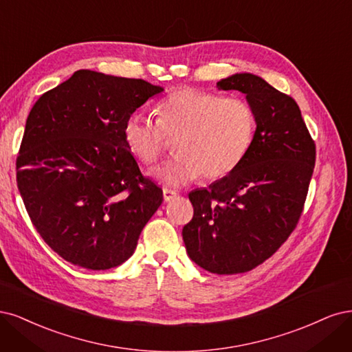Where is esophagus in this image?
I'll list each match as a JSON object with an SVG mask.
<instances>
[{"mask_svg": "<svg viewBox=\"0 0 352 352\" xmlns=\"http://www.w3.org/2000/svg\"><path fill=\"white\" fill-rule=\"evenodd\" d=\"M177 197V192L173 191V190H168V188H164V200L165 201H171Z\"/></svg>", "mask_w": 352, "mask_h": 352, "instance_id": "1", "label": "esophagus"}]
</instances>
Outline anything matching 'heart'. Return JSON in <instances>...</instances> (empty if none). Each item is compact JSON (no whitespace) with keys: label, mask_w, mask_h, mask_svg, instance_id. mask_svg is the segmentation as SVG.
<instances>
[{"label":"heart","mask_w":352,"mask_h":352,"mask_svg":"<svg viewBox=\"0 0 352 352\" xmlns=\"http://www.w3.org/2000/svg\"><path fill=\"white\" fill-rule=\"evenodd\" d=\"M256 112L248 102L192 87H181L157 105V121L133 112L122 126V138L133 156L153 165L166 139L178 153L155 171L168 187H183L201 174L219 179L240 166L256 134Z\"/></svg>","instance_id":"heart-1"}]
</instances>
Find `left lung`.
<instances>
[{"instance_id":"1","label":"left lung","mask_w":352,"mask_h":352,"mask_svg":"<svg viewBox=\"0 0 352 352\" xmlns=\"http://www.w3.org/2000/svg\"><path fill=\"white\" fill-rule=\"evenodd\" d=\"M217 87L245 95L256 112V134L235 171L190 192L195 214L183 228V240L196 265L234 275L262 265L296 230L316 144L297 102L262 77L236 73Z\"/></svg>"}]
</instances>
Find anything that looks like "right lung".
<instances>
[{
	"mask_svg": "<svg viewBox=\"0 0 352 352\" xmlns=\"http://www.w3.org/2000/svg\"><path fill=\"white\" fill-rule=\"evenodd\" d=\"M162 90L142 78L78 70L33 105L17 187L36 231L67 262L120 266L161 206L162 190L142 175L122 126Z\"/></svg>",
	"mask_w": 352,
	"mask_h": 352,
	"instance_id": "add662e5",
	"label": "right lung"
}]
</instances>
